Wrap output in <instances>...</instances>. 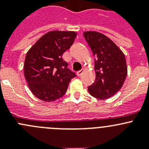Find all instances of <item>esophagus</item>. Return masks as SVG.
Wrapping results in <instances>:
<instances>
[{"label": "esophagus", "mask_w": 149, "mask_h": 149, "mask_svg": "<svg viewBox=\"0 0 149 149\" xmlns=\"http://www.w3.org/2000/svg\"><path fill=\"white\" fill-rule=\"evenodd\" d=\"M83 72H84V69H81V70L77 71V73H76V75H77L78 76H81L82 73H83Z\"/></svg>", "instance_id": "1"}]
</instances>
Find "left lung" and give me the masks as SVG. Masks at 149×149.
<instances>
[{
    "mask_svg": "<svg viewBox=\"0 0 149 149\" xmlns=\"http://www.w3.org/2000/svg\"><path fill=\"white\" fill-rule=\"evenodd\" d=\"M84 38L94 57L95 81L88 87L92 97L106 100L122 88L127 73L125 55L112 40L97 31H85Z\"/></svg>",
    "mask_w": 149,
    "mask_h": 149,
    "instance_id": "1",
    "label": "left lung"
}]
</instances>
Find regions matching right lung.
Listing matches in <instances>:
<instances>
[{
    "label": "right lung",
    "instance_id": "add662e5",
    "mask_svg": "<svg viewBox=\"0 0 149 149\" xmlns=\"http://www.w3.org/2000/svg\"><path fill=\"white\" fill-rule=\"evenodd\" d=\"M74 31H52L40 37L27 52L24 70L32 94L45 102L62 97L76 76L62 55L76 37Z\"/></svg>",
    "mask_w": 149,
    "mask_h": 149
}]
</instances>
